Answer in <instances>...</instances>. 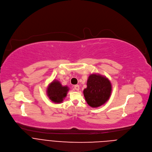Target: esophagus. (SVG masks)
<instances>
[{"instance_id": "1", "label": "esophagus", "mask_w": 152, "mask_h": 152, "mask_svg": "<svg viewBox=\"0 0 152 152\" xmlns=\"http://www.w3.org/2000/svg\"><path fill=\"white\" fill-rule=\"evenodd\" d=\"M75 89L76 90V91H79V85H76L75 86Z\"/></svg>"}]
</instances>
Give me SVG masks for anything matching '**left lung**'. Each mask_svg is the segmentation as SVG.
Instances as JSON below:
<instances>
[{
    "label": "left lung",
    "mask_w": 152,
    "mask_h": 152,
    "mask_svg": "<svg viewBox=\"0 0 152 152\" xmlns=\"http://www.w3.org/2000/svg\"><path fill=\"white\" fill-rule=\"evenodd\" d=\"M87 87L83 90L86 102L92 107H97L109 100L112 91L110 80L99 74H91L87 80Z\"/></svg>",
    "instance_id": "1"
}]
</instances>
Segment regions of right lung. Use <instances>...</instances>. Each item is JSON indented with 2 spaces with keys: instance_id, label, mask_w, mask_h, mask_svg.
<instances>
[{
  "instance_id": "1",
  "label": "right lung",
  "mask_w": 152,
  "mask_h": 152,
  "mask_svg": "<svg viewBox=\"0 0 152 152\" xmlns=\"http://www.w3.org/2000/svg\"><path fill=\"white\" fill-rule=\"evenodd\" d=\"M69 90L67 86H62L58 80H54L48 86L47 95L53 102L61 103L66 97Z\"/></svg>"
}]
</instances>
